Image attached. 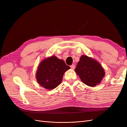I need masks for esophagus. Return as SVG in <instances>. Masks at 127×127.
Wrapping results in <instances>:
<instances>
[{
  "label": "esophagus",
  "mask_w": 127,
  "mask_h": 127,
  "mask_svg": "<svg viewBox=\"0 0 127 127\" xmlns=\"http://www.w3.org/2000/svg\"><path fill=\"white\" fill-rule=\"evenodd\" d=\"M70 68L71 69H74L75 68V64H72L70 66Z\"/></svg>",
  "instance_id": "34e87169"
}]
</instances>
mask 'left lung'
I'll return each instance as SVG.
<instances>
[{
    "instance_id": "left-lung-1",
    "label": "left lung",
    "mask_w": 127,
    "mask_h": 127,
    "mask_svg": "<svg viewBox=\"0 0 127 127\" xmlns=\"http://www.w3.org/2000/svg\"><path fill=\"white\" fill-rule=\"evenodd\" d=\"M82 82L90 87L100 84L105 73L97 60L86 55H82L75 69Z\"/></svg>"
}]
</instances>
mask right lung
Here are the masks:
<instances>
[{
	"instance_id": "obj_1",
	"label": "right lung",
	"mask_w": 127,
	"mask_h": 127,
	"mask_svg": "<svg viewBox=\"0 0 127 127\" xmlns=\"http://www.w3.org/2000/svg\"><path fill=\"white\" fill-rule=\"evenodd\" d=\"M70 67L63 60L52 56L42 60L38 66L36 78L40 85L49 90L56 88L62 82L64 73Z\"/></svg>"
}]
</instances>
